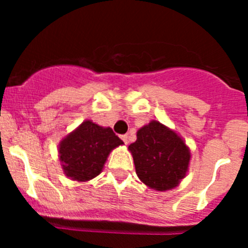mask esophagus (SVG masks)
I'll return each mask as SVG.
<instances>
[{
    "instance_id": "esophagus-1",
    "label": "esophagus",
    "mask_w": 248,
    "mask_h": 248,
    "mask_svg": "<svg viewBox=\"0 0 248 248\" xmlns=\"http://www.w3.org/2000/svg\"><path fill=\"white\" fill-rule=\"evenodd\" d=\"M122 140H123V141H124V143H125V144H128V143H129V137H128V134L122 135Z\"/></svg>"
}]
</instances>
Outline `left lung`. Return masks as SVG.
I'll return each instance as SVG.
<instances>
[{
  "mask_svg": "<svg viewBox=\"0 0 248 248\" xmlns=\"http://www.w3.org/2000/svg\"><path fill=\"white\" fill-rule=\"evenodd\" d=\"M138 177L149 189H175L189 171L190 153L176 131L151 120L137 131V141L129 145Z\"/></svg>",
  "mask_w": 248,
  "mask_h": 248,
  "instance_id": "1",
  "label": "left lung"
}]
</instances>
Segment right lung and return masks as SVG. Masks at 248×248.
<instances>
[{"mask_svg": "<svg viewBox=\"0 0 248 248\" xmlns=\"http://www.w3.org/2000/svg\"><path fill=\"white\" fill-rule=\"evenodd\" d=\"M109 126L84 120L65 135L58 145V157L63 174L71 180L85 183L103 171L111 150L123 145Z\"/></svg>", "mask_w": 248, "mask_h": 248, "instance_id": "1", "label": "right lung"}]
</instances>
